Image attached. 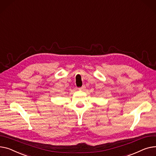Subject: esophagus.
<instances>
[{
	"instance_id": "esophagus-1",
	"label": "esophagus",
	"mask_w": 156,
	"mask_h": 156,
	"mask_svg": "<svg viewBox=\"0 0 156 156\" xmlns=\"http://www.w3.org/2000/svg\"><path fill=\"white\" fill-rule=\"evenodd\" d=\"M85 89H86V86H85V85L82 86L81 87H79V90H85Z\"/></svg>"
}]
</instances>
